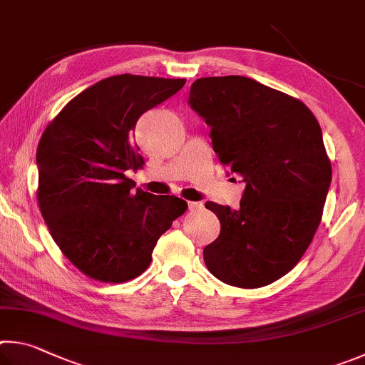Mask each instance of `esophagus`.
<instances>
[{
  "label": "esophagus",
  "instance_id": "34e87169",
  "mask_svg": "<svg viewBox=\"0 0 365 365\" xmlns=\"http://www.w3.org/2000/svg\"><path fill=\"white\" fill-rule=\"evenodd\" d=\"M203 208L202 202H189V210L190 212H199V210Z\"/></svg>",
  "mask_w": 365,
  "mask_h": 365
}]
</instances>
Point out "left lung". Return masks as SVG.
Wrapping results in <instances>:
<instances>
[{
    "mask_svg": "<svg viewBox=\"0 0 365 365\" xmlns=\"http://www.w3.org/2000/svg\"><path fill=\"white\" fill-rule=\"evenodd\" d=\"M189 104L212 128L220 162L247 182L237 210L205 203L221 222L203 250L208 271L240 289L276 282L322 220L331 165L319 121L299 99L239 75L195 80Z\"/></svg>",
    "mask_w": 365,
    "mask_h": 365,
    "instance_id": "obj_1",
    "label": "left lung"
}]
</instances>
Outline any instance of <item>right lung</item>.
<instances>
[{
  "instance_id": "obj_1",
  "label": "right lung",
  "mask_w": 365,
  "mask_h": 365,
  "mask_svg": "<svg viewBox=\"0 0 365 365\" xmlns=\"http://www.w3.org/2000/svg\"><path fill=\"white\" fill-rule=\"evenodd\" d=\"M184 78L115 75L68 102L36 150V200L57 247L85 276L121 284L143 274L187 202L152 195L126 171L143 168L134 140L140 115L184 86Z\"/></svg>"
}]
</instances>
